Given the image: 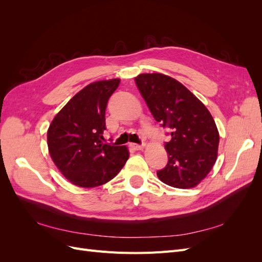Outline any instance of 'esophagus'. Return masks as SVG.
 I'll use <instances>...</instances> for the list:
<instances>
[{"mask_svg": "<svg viewBox=\"0 0 262 262\" xmlns=\"http://www.w3.org/2000/svg\"><path fill=\"white\" fill-rule=\"evenodd\" d=\"M130 147L136 149V150H140V149H143L144 145L143 144H136V143H130Z\"/></svg>", "mask_w": 262, "mask_h": 262, "instance_id": "obj_1", "label": "esophagus"}]
</instances>
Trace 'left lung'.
<instances>
[{
    "label": "left lung",
    "mask_w": 262,
    "mask_h": 262,
    "mask_svg": "<svg viewBox=\"0 0 262 262\" xmlns=\"http://www.w3.org/2000/svg\"><path fill=\"white\" fill-rule=\"evenodd\" d=\"M136 83L155 120L169 131L170 140L165 142L168 162L157 177L175 188L195 187L217 157L220 136L213 117L187 87L170 76L140 74Z\"/></svg>",
    "instance_id": "1"
}]
</instances>
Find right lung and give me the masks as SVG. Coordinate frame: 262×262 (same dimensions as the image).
<instances>
[{
  "mask_svg": "<svg viewBox=\"0 0 262 262\" xmlns=\"http://www.w3.org/2000/svg\"><path fill=\"white\" fill-rule=\"evenodd\" d=\"M120 80L87 85L52 120L47 140L53 163L71 184L93 188L118 175L129 158L125 146L105 142L108 99Z\"/></svg>",
  "mask_w": 262,
  "mask_h": 262,
  "instance_id": "1",
  "label": "right lung"
}]
</instances>
